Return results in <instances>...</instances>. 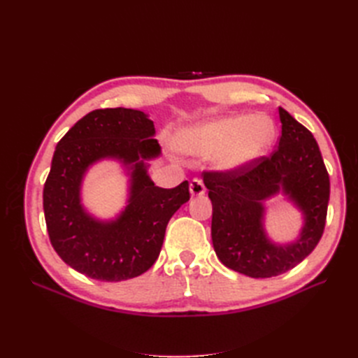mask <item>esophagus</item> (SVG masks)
I'll return each instance as SVG.
<instances>
[{"label": "esophagus", "instance_id": "esophagus-1", "mask_svg": "<svg viewBox=\"0 0 358 358\" xmlns=\"http://www.w3.org/2000/svg\"><path fill=\"white\" fill-rule=\"evenodd\" d=\"M189 191H191V196L192 197H201L203 194L206 192V187L203 180L200 179H192L189 183Z\"/></svg>", "mask_w": 358, "mask_h": 358}]
</instances>
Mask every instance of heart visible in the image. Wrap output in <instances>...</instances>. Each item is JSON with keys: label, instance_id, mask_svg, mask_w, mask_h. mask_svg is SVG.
<instances>
[{"label": "heart", "instance_id": "heart-1", "mask_svg": "<svg viewBox=\"0 0 358 358\" xmlns=\"http://www.w3.org/2000/svg\"><path fill=\"white\" fill-rule=\"evenodd\" d=\"M276 138V124L267 115H234L192 129L185 150L197 155H216L222 170H237L262 158Z\"/></svg>", "mask_w": 358, "mask_h": 358}]
</instances>
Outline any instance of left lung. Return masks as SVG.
<instances>
[{"label":"left lung","instance_id":"8db88e82","mask_svg":"<svg viewBox=\"0 0 358 358\" xmlns=\"http://www.w3.org/2000/svg\"><path fill=\"white\" fill-rule=\"evenodd\" d=\"M278 149L242 169L204 171L212 201V242L221 263L251 278L288 272L318 245L327 218L330 179L317 140L279 107ZM282 192L303 213L298 239L275 244L264 230V203Z\"/></svg>","mask_w":358,"mask_h":358}]
</instances>
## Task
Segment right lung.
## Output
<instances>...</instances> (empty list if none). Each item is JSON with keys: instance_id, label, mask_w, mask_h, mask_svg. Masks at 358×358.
<instances>
[{"instance_id": "1", "label": "right lung", "mask_w": 358, "mask_h": 358, "mask_svg": "<svg viewBox=\"0 0 358 358\" xmlns=\"http://www.w3.org/2000/svg\"><path fill=\"white\" fill-rule=\"evenodd\" d=\"M154 136L146 113L116 107L92 110L58 142L43 209L53 249L79 273L117 282L145 273L157 262L170 218L189 200V183L166 189L150 180L146 161L161 154ZM104 157L121 160L130 175L129 204L112 222L91 217L80 197L84 173Z\"/></svg>"}]
</instances>
